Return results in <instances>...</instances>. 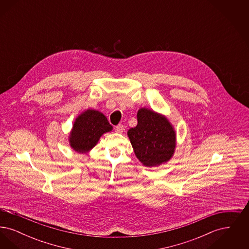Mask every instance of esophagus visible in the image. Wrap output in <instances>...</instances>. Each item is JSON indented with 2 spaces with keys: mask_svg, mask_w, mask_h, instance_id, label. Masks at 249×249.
Returning a JSON list of instances; mask_svg holds the SVG:
<instances>
[{
  "mask_svg": "<svg viewBox=\"0 0 249 249\" xmlns=\"http://www.w3.org/2000/svg\"><path fill=\"white\" fill-rule=\"evenodd\" d=\"M116 131L117 132H119V133H121V132H123L124 131V126L123 125H121V124H119L118 126H116Z\"/></svg>",
  "mask_w": 249,
  "mask_h": 249,
  "instance_id": "1",
  "label": "esophagus"
}]
</instances>
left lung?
Returning <instances> with one entry per match:
<instances>
[{"label":"left lung","instance_id":"1","mask_svg":"<svg viewBox=\"0 0 249 249\" xmlns=\"http://www.w3.org/2000/svg\"><path fill=\"white\" fill-rule=\"evenodd\" d=\"M137 126L128 130V136L137 159L146 167L170 160L176 149L177 134L166 117L153 110L141 108Z\"/></svg>","mask_w":249,"mask_h":249}]
</instances>
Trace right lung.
Wrapping results in <instances>:
<instances>
[{
    "instance_id": "obj_1",
    "label": "right lung",
    "mask_w": 249,
    "mask_h": 249,
    "mask_svg": "<svg viewBox=\"0 0 249 249\" xmlns=\"http://www.w3.org/2000/svg\"><path fill=\"white\" fill-rule=\"evenodd\" d=\"M112 130L113 127L103 113L88 109L74 120L69 142L74 151L87 153L94 147L104 133Z\"/></svg>"
}]
</instances>
